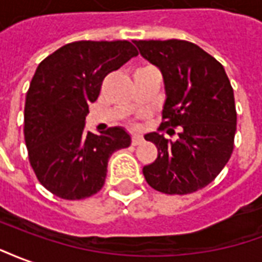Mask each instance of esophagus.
Instances as JSON below:
<instances>
[{"label":"esophagus","mask_w":262,"mask_h":262,"mask_svg":"<svg viewBox=\"0 0 262 262\" xmlns=\"http://www.w3.org/2000/svg\"><path fill=\"white\" fill-rule=\"evenodd\" d=\"M131 142H133V145H139L144 142V138L141 137V135H137V134H134L133 138H131Z\"/></svg>","instance_id":"34e87169"}]
</instances>
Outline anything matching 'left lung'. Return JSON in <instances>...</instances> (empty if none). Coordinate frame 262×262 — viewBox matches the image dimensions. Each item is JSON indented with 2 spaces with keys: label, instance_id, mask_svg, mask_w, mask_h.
I'll return each instance as SVG.
<instances>
[{
  "label": "left lung",
  "instance_id": "obj_1",
  "mask_svg": "<svg viewBox=\"0 0 262 262\" xmlns=\"http://www.w3.org/2000/svg\"><path fill=\"white\" fill-rule=\"evenodd\" d=\"M139 53L160 70L165 81L163 121L145 135L158 148L144 166L146 183L165 194H190L215 180L230 159L237 114L225 68L186 40H134ZM178 128V139L164 138Z\"/></svg>",
  "mask_w": 262,
  "mask_h": 262
}]
</instances>
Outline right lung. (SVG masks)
Wrapping results in <instances>:
<instances>
[{
	"mask_svg": "<svg viewBox=\"0 0 262 262\" xmlns=\"http://www.w3.org/2000/svg\"><path fill=\"white\" fill-rule=\"evenodd\" d=\"M135 55L127 40H82L37 67L25 102V142L37 180L54 195L74 201L100 191L108 158L131 145L121 127L85 133V118L106 75Z\"/></svg>",
	"mask_w": 262,
	"mask_h": 262,
	"instance_id": "right-lung-1",
	"label": "right lung"
}]
</instances>
